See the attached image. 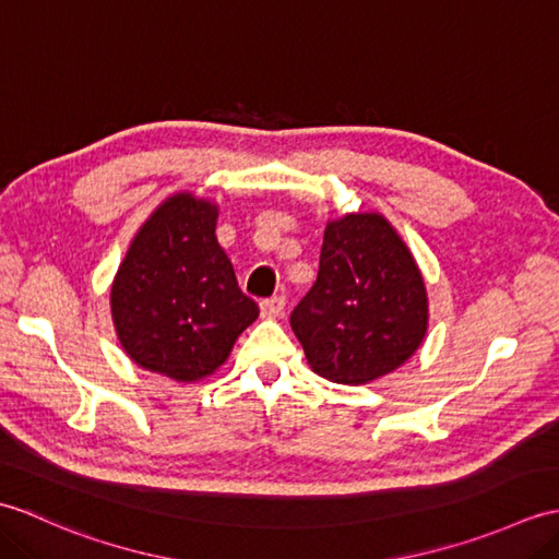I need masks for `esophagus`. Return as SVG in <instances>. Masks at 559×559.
Returning a JSON list of instances; mask_svg holds the SVG:
<instances>
[{
	"mask_svg": "<svg viewBox=\"0 0 559 559\" xmlns=\"http://www.w3.org/2000/svg\"><path fill=\"white\" fill-rule=\"evenodd\" d=\"M283 310H286V298H283V295H273V298L261 302V314L266 319H278Z\"/></svg>",
	"mask_w": 559,
	"mask_h": 559,
	"instance_id": "1",
	"label": "esophagus"
}]
</instances>
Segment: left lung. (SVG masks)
Instances as JSON below:
<instances>
[{
	"instance_id": "left-lung-1",
	"label": "left lung",
	"mask_w": 559,
	"mask_h": 559,
	"mask_svg": "<svg viewBox=\"0 0 559 559\" xmlns=\"http://www.w3.org/2000/svg\"><path fill=\"white\" fill-rule=\"evenodd\" d=\"M430 324L425 278L382 213L326 223L314 286L290 314L312 372L336 384H370L423 346Z\"/></svg>"
}]
</instances>
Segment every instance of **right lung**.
<instances>
[{"label":"right lung","instance_id":"add662e5","mask_svg":"<svg viewBox=\"0 0 559 559\" xmlns=\"http://www.w3.org/2000/svg\"><path fill=\"white\" fill-rule=\"evenodd\" d=\"M216 223L218 204L206 197H168L132 237L110 286L122 350L175 382L211 377L259 317L237 286Z\"/></svg>","mask_w":559,"mask_h":559}]
</instances>
